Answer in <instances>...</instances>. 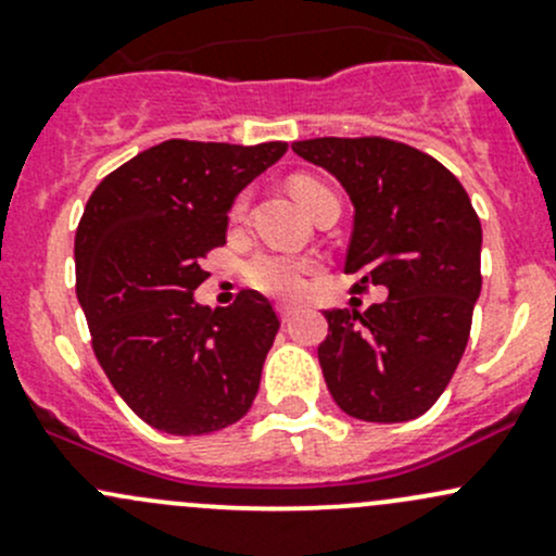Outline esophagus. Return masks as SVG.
Masks as SVG:
<instances>
[{
	"label": "esophagus",
	"mask_w": 556,
	"mask_h": 556,
	"mask_svg": "<svg viewBox=\"0 0 556 556\" xmlns=\"http://www.w3.org/2000/svg\"><path fill=\"white\" fill-rule=\"evenodd\" d=\"M277 312H279V317H282V323H288V319L295 314V306H290V304H277Z\"/></svg>",
	"instance_id": "1"
}]
</instances>
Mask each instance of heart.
I'll return each instance as SVG.
<instances>
[{"label": "heart", "mask_w": 556, "mask_h": 556, "mask_svg": "<svg viewBox=\"0 0 556 556\" xmlns=\"http://www.w3.org/2000/svg\"><path fill=\"white\" fill-rule=\"evenodd\" d=\"M290 190L295 193V199L314 212L325 199L336 195L323 179L312 177V174H295L290 177ZM247 193L239 195L237 204H233V217H242L247 212ZM314 268L312 257L304 255H290V252H257L247 261L244 277L252 288H257L261 293L274 295V299H295L301 295L306 285V274Z\"/></svg>", "instance_id": "1"}]
</instances>
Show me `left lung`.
<instances>
[{
	"mask_svg": "<svg viewBox=\"0 0 556 556\" xmlns=\"http://www.w3.org/2000/svg\"><path fill=\"white\" fill-rule=\"evenodd\" d=\"M344 185L355 206L346 274L355 290L382 285L366 312L330 309L317 346L341 412L406 422L450 384L481 293V223L459 179L433 155L384 137L293 142Z\"/></svg>",
	"mask_w": 556,
	"mask_h": 556,
	"instance_id": "1",
	"label": "left lung"
}]
</instances>
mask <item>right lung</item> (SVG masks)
Listing matches in <instances>:
<instances>
[{
    "instance_id": "add662e5",
    "label": "right lung",
    "mask_w": 556,
    "mask_h": 556,
    "mask_svg": "<svg viewBox=\"0 0 556 556\" xmlns=\"http://www.w3.org/2000/svg\"><path fill=\"white\" fill-rule=\"evenodd\" d=\"M285 142L169 139L106 174L75 237L77 301L99 366L150 428L204 435L239 422L279 330L268 299L242 290L226 309L195 304L201 268L226 244L244 185Z\"/></svg>"
}]
</instances>
